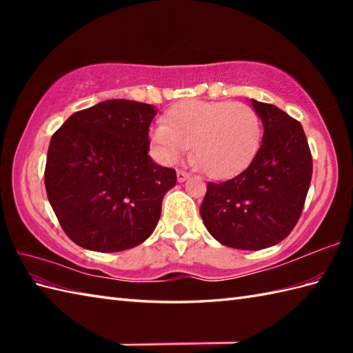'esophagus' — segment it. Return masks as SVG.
I'll return each instance as SVG.
<instances>
[{
    "label": "esophagus",
    "mask_w": 353,
    "mask_h": 353,
    "mask_svg": "<svg viewBox=\"0 0 353 353\" xmlns=\"http://www.w3.org/2000/svg\"><path fill=\"white\" fill-rule=\"evenodd\" d=\"M190 179V174L186 171H183V170H181V171H177V182H185V181H188Z\"/></svg>",
    "instance_id": "esophagus-1"
}]
</instances>
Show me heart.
I'll return each instance as SVG.
<instances>
[{"instance_id":"heart-1","label":"heart","mask_w":353,"mask_h":353,"mask_svg":"<svg viewBox=\"0 0 353 353\" xmlns=\"http://www.w3.org/2000/svg\"><path fill=\"white\" fill-rule=\"evenodd\" d=\"M261 138L256 110L232 101L179 103L168 110L165 123L150 130V141L162 162H177L191 145L192 163L212 179L243 171L256 154Z\"/></svg>"}]
</instances>
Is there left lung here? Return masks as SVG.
<instances>
[{"label": "left lung", "mask_w": 353, "mask_h": 353, "mask_svg": "<svg viewBox=\"0 0 353 353\" xmlns=\"http://www.w3.org/2000/svg\"><path fill=\"white\" fill-rule=\"evenodd\" d=\"M264 134L241 174L208 183L200 206L216 241L241 250L272 247L301 219L312 177V156L302 124L273 104L252 100Z\"/></svg>", "instance_id": "8db88e82"}]
</instances>
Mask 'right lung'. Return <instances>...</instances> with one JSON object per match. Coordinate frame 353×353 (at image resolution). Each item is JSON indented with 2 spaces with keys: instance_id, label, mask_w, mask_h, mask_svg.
Instances as JSON below:
<instances>
[{
  "instance_id": "obj_1",
  "label": "right lung",
  "mask_w": 353,
  "mask_h": 353,
  "mask_svg": "<svg viewBox=\"0 0 353 353\" xmlns=\"http://www.w3.org/2000/svg\"><path fill=\"white\" fill-rule=\"evenodd\" d=\"M152 104L108 100L79 110L50 141L45 188L65 234L94 252H121L153 234L176 171L148 156Z\"/></svg>"
}]
</instances>
